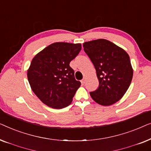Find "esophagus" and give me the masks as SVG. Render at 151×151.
<instances>
[{
    "instance_id": "esophagus-1",
    "label": "esophagus",
    "mask_w": 151,
    "mask_h": 151,
    "mask_svg": "<svg viewBox=\"0 0 151 151\" xmlns=\"http://www.w3.org/2000/svg\"><path fill=\"white\" fill-rule=\"evenodd\" d=\"M85 81H86L85 78H83V79H82V80H81V83H82V84H85Z\"/></svg>"
}]
</instances>
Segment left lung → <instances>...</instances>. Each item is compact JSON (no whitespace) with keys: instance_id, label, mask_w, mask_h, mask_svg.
Instances as JSON below:
<instances>
[{"instance_id":"1","label":"left lung","mask_w":151,"mask_h":151,"mask_svg":"<svg viewBox=\"0 0 151 151\" xmlns=\"http://www.w3.org/2000/svg\"><path fill=\"white\" fill-rule=\"evenodd\" d=\"M83 47L93 64L99 80L98 88L90 92L93 100L103 106L117 102L127 92L133 78L129 55L105 39L86 42Z\"/></svg>"}]
</instances>
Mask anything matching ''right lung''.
<instances>
[{
    "mask_svg": "<svg viewBox=\"0 0 151 151\" xmlns=\"http://www.w3.org/2000/svg\"><path fill=\"white\" fill-rule=\"evenodd\" d=\"M81 44L55 42L38 53L31 63L27 78L36 96L53 109L71 104L81 85L75 79L70 62L79 54Z\"/></svg>",
    "mask_w": 151,
    "mask_h": 151,
    "instance_id": "obj_1",
    "label": "right lung"
}]
</instances>
